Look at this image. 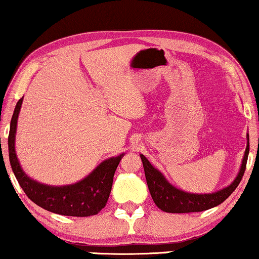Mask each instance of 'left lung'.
I'll return each mask as SVG.
<instances>
[{"instance_id":"obj_1","label":"left lung","mask_w":259,"mask_h":259,"mask_svg":"<svg viewBox=\"0 0 259 259\" xmlns=\"http://www.w3.org/2000/svg\"><path fill=\"white\" fill-rule=\"evenodd\" d=\"M246 148L240 165L238 175L230 185L211 193H191L173 186L162 173L154 167L145 155L140 154L144 165L145 177L151 197L160 210L168 213H189V212H201L222 204L239 185L246 167L249 157V134H246Z\"/></svg>"}]
</instances>
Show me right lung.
Instances as JSON below:
<instances>
[{
  "label": "right lung",
  "mask_w": 259,
  "mask_h": 259,
  "mask_svg": "<svg viewBox=\"0 0 259 259\" xmlns=\"http://www.w3.org/2000/svg\"><path fill=\"white\" fill-rule=\"evenodd\" d=\"M22 101L23 98H21L14 109L10 121L8 150L13 172L24 193L31 201L53 213L72 217H88L98 214L106 206L112 190L115 169L125 153L101 161L83 179L69 185H47L34 180L23 171L15 151L17 119Z\"/></svg>",
  "instance_id": "add662e5"
}]
</instances>
